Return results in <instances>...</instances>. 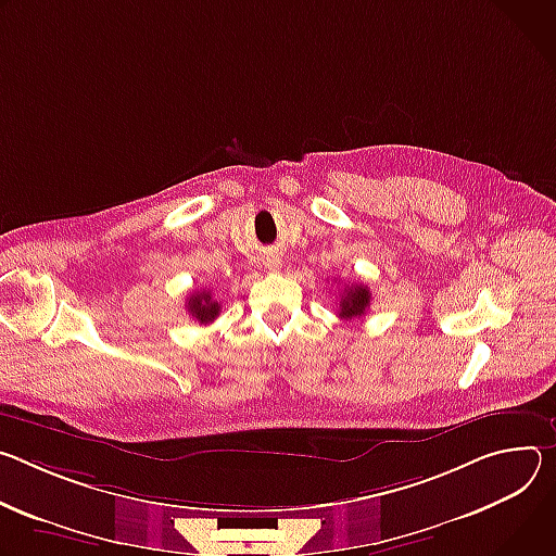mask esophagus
I'll list each match as a JSON object with an SVG mask.
<instances>
[{
    "label": "esophagus",
    "instance_id": "esophagus-1",
    "mask_svg": "<svg viewBox=\"0 0 556 556\" xmlns=\"http://www.w3.org/2000/svg\"><path fill=\"white\" fill-rule=\"evenodd\" d=\"M280 265H282L280 258H269V261H267V267H269V269H280Z\"/></svg>",
    "mask_w": 556,
    "mask_h": 556
}]
</instances>
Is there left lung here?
Listing matches in <instances>:
<instances>
[{"instance_id":"obj_1","label":"left lung","mask_w":556,"mask_h":556,"mask_svg":"<svg viewBox=\"0 0 556 556\" xmlns=\"http://www.w3.org/2000/svg\"><path fill=\"white\" fill-rule=\"evenodd\" d=\"M368 304H371V291H368L366 285H351V287H342L340 293V309L338 316L344 320H353L364 316V312L368 309Z\"/></svg>"}]
</instances>
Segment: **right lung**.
Masks as SVG:
<instances>
[{
	"instance_id": "right-lung-1",
	"label": "right lung",
	"mask_w": 556,
	"mask_h": 556,
	"mask_svg": "<svg viewBox=\"0 0 556 556\" xmlns=\"http://www.w3.org/2000/svg\"><path fill=\"white\" fill-rule=\"evenodd\" d=\"M185 306H188V312L194 320H199L201 325H210L214 323V318L218 316L220 312V304L212 298L210 291H194L190 293L188 302H185Z\"/></svg>"
}]
</instances>
